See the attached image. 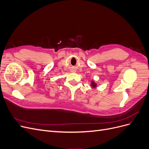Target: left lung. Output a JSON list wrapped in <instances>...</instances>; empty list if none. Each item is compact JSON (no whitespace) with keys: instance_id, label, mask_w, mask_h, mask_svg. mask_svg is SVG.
Listing matches in <instances>:
<instances>
[{"instance_id":"left-lung-1","label":"left lung","mask_w":149,"mask_h":149,"mask_svg":"<svg viewBox=\"0 0 149 149\" xmlns=\"http://www.w3.org/2000/svg\"><path fill=\"white\" fill-rule=\"evenodd\" d=\"M91 86H92V87L93 88H96V86H97V84L96 83H95V82L94 81H92V82H91Z\"/></svg>"}]
</instances>
